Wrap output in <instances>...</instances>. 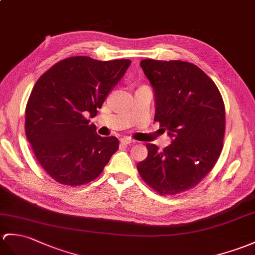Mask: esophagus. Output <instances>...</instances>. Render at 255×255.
Returning a JSON list of instances; mask_svg holds the SVG:
<instances>
[{
	"label": "esophagus",
	"instance_id": "34e87169",
	"mask_svg": "<svg viewBox=\"0 0 255 255\" xmlns=\"http://www.w3.org/2000/svg\"><path fill=\"white\" fill-rule=\"evenodd\" d=\"M132 140L129 139V138H122L121 139V143L124 145H127V144H131L132 143Z\"/></svg>",
	"mask_w": 255,
	"mask_h": 255
}]
</instances>
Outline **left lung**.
I'll use <instances>...</instances> for the list:
<instances>
[{"mask_svg": "<svg viewBox=\"0 0 255 255\" xmlns=\"http://www.w3.org/2000/svg\"><path fill=\"white\" fill-rule=\"evenodd\" d=\"M140 65L154 89V121L173 141L163 151L147 143L139 174L161 195L190 190L214 167L223 150L226 120L222 94L192 63L147 58Z\"/></svg>", "mask_w": 255, "mask_h": 255, "instance_id": "left-lung-1", "label": "left lung"}]
</instances>
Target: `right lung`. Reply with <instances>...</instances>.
Wrapping results in <instances>:
<instances>
[{"label":"right lung","mask_w":255,"mask_h":255,"mask_svg":"<svg viewBox=\"0 0 255 255\" xmlns=\"http://www.w3.org/2000/svg\"><path fill=\"white\" fill-rule=\"evenodd\" d=\"M131 61L74 56L40 77L26 105V137L39 164L70 187L90 182L118 150L116 137H100L89 124Z\"/></svg>","instance_id":"1"}]
</instances>
